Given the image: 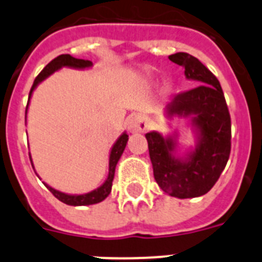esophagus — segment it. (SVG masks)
Returning <instances> with one entry per match:
<instances>
[{
	"label": "esophagus",
	"mask_w": 262,
	"mask_h": 262,
	"mask_svg": "<svg viewBox=\"0 0 262 262\" xmlns=\"http://www.w3.org/2000/svg\"><path fill=\"white\" fill-rule=\"evenodd\" d=\"M127 128L131 134L144 133L147 129V122H145L144 117H142V115H135V117L129 118L127 120Z\"/></svg>",
	"instance_id": "obj_1"
}]
</instances>
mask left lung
Returning <instances> with one entry per match:
<instances>
[{"mask_svg": "<svg viewBox=\"0 0 262 262\" xmlns=\"http://www.w3.org/2000/svg\"><path fill=\"white\" fill-rule=\"evenodd\" d=\"M169 60L185 68V77L196 86L176 94L164 107L169 119L186 118L194 134L193 144H184L181 134H145L154 176L159 186L180 200L210 191L226 168L231 152V118L217 78L196 57L177 52Z\"/></svg>", "mask_w": 262, "mask_h": 262, "instance_id": "1", "label": "left lung"}]
</instances>
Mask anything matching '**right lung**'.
<instances>
[{"label":"right lung","mask_w":262,"mask_h":262,"mask_svg":"<svg viewBox=\"0 0 262 262\" xmlns=\"http://www.w3.org/2000/svg\"><path fill=\"white\" fill-rule=\"evenodd\" d=\"M93 67V62L90 61V60H82V59H76V57L71 56V55H60L57 56L56 59H53L50 64L46 66V68L39 73L38 77L35 78L34 81V84H32L31 90H30V96H29V103H27L26 107V115H27V110H29V105H30V99H31L32 93H34V90L38 88V85L40 82L46 80V78L50 77L51 75H53L55 72L59 71L61 68H72V69H90ZM127 140H128V135L124 131L119 138L117 139V142L113 144L110 149V155H108V173L106 180L103 181V184L101 186H98L94 190L89 191V193H84V194H68L64 193V191L56 190L55 187L50 186L48 184L45 185L47 186L48 190L53 194V195L56 196L57 200L61 201L62 203H66V205L69 206H90V205H96V203L102 202L103 200H106L108 196L111 191V186H113V180H114V173H115V166H117L118 161H119L120 156L123 154L124 148H126ZM30 160H31L32 164V159L31 155H30ZM32 168H34V164H32ZM35 170V169H34Z\"/></svg>","instance_id":"obj_1"}]
</instances>
